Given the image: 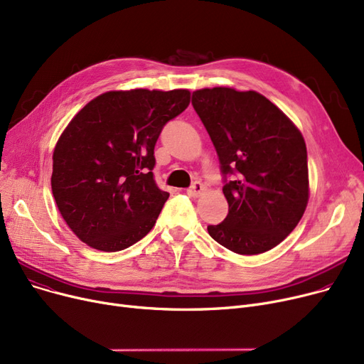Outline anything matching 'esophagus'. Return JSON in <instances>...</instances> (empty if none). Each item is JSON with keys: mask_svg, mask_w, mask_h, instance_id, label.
Masks as SVG:
<instances>
[{"mask_svg": "<svg viewBox=\"0 0 364 364\" xmlns=\"http://www.w3.org/2000/svg\"><path fill=\"white\" fill-rule=\"evenodd\" d=\"M205 186L200 183V181H195L193 184H192V187L190 188H187V195L190 196V198H199L203 192H205Z\"/></svg>", "mask_w": 364, "mask_h": 364, "instance_id": "34e87169", "label": "esophagus"}]
</instances>
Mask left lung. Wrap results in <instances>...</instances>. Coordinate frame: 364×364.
Masks as SVG:
<instances>
[{"label":"left lung","instance_id":"8db88e82","mask_svg":"<svg viewBox=\"0 0 364 364\" xmlns=\"http://www.w3.org/2000/svg\"><path fill=\"white\" fill-rule=\"evenodd\" d=\"M192 105L217 150L228 202L224 221L208 225L209 236L240 255L273 250L309 203L302 134L257 91L203 88L193 92Z\"/></svg>","mask_w":364,"mask_h":364}]
</instances>
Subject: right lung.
Listing matches in <instances>:
<instances>
[{
    "label": "right lung",
    "mask_w": 364,
    "mask_h": 364,
    "mask_svg": "<svg viewBox=\"0 0 364 364\" xmlns=\"http://www.w3.org/2000/svg\"><path fill=\"white\" fill-rule=\"evenodd\" d=\"M188 90L109 91L85 105L57 141L51 190L70 230L117 252L155 225L168 192L153 177L164 125L186 110Z\"/></svg>",
    "instance_id": "add662e5"
}]
</instances>
